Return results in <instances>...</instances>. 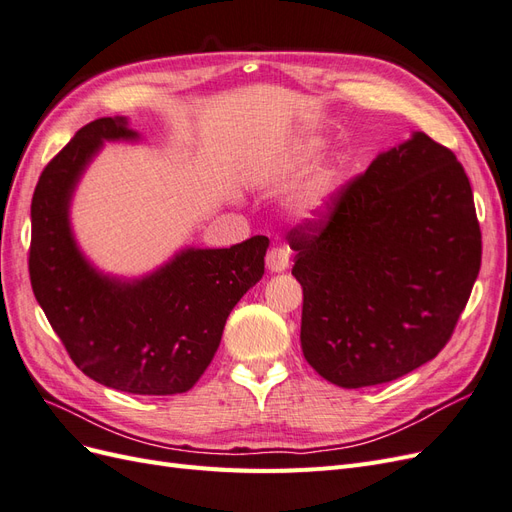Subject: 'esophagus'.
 Instances as JSON below:
<instances>
[{"instance_id":"obj_1","label":"esophagus","mask_w":512,"mask_h":512,"mask_svg":"<svg viewBox=\"0 0 512 512\" xmlns=\"http://www.w3.org/2000/svg\"><path fill=\"white\" fill-rule=\"evenodd\" d=\"M288 265H290L288 247H282V245L280 247H271L269 254H267V267H269V271L282 273V271L288 269Z\"/></svg>"}]
</instances>
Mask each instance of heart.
Returning a JSON list of instances; mask_svg holds the SVG:
<instances>
[{"label":"heart","instance_id":"1","mask_svg":"<svg viewBox=\"0 0 512 512\" xmlns=\"http://www.w3.org/2000/svg\"><path fill=\"white\" fill-rule=\"evenodd\" d=\"M320 147L322 145L318 141L303 143L299 147L297 160L301 164L312 162L320 153ZM339 185H342V177H339L337 168L318 170V173L305 183V188L301 190V196H299V207L305 218H318V215L327 213L339 192Z\"/></svg>","mask_w":512,"mask_h":512}]
</instances>
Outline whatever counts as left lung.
I'll return each instance as SVG.
<instances>
[{"mask_svg": "<svg viewBox=\"0 0 512 512\" xmlns=\"http://www.w3.org/2000/svg\"><path fill=\"white\" fill-rule=\"evenodd\" d=\"M301 348L342 389L391 382L451 339L480 271V226L455 153L414 132L288 232Z\"/></svg>", "mask_w": 512, "mask_h": 512, "instance_id": "8db88e82", "label": "left lung"}]
</instances>
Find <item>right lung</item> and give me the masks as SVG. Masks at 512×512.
Here are the masks:
<instances>
[{"instance_id": "1", "label": "right lung", "mask_w": 512, "mask_h": 512, "mask_svg": "<svg viewBox=\"0 0 512 512\" xmlns=\"http://www.w3.org/2000/svg\"><path fill=\"white\" fill-rule=\"evenodd\" d=\"M123 117L87 123L44 166L32 198L29 280L85 376L134 395H177L205 374L232 307L265 273L269 239L183 250L143 280L98 273L76 247L68 209L104 141H134Z\"/></svg>"}]
</instances>
